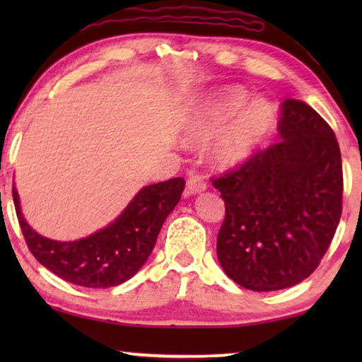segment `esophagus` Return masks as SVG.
<instances>
[{"label":"esophagus","instance_id":"34e87169","mask_svg":"<svg viewBox=\"0 0 362 362\" xmlns=\"http://www.w3.org/2000/svg\"><path fill=\"white\" fill-rule=\"evenodd\" d=\"M206 188H207V185H206L204 177H201V175H192V177H189V179L187 180V193H188V194L201 193V192H204Z\"/></svg>","mask_w":362,"mask_h":362}]
</instances>
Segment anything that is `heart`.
<instances>
[{
  "mask_svg": "<svg viewBox=\"0 0 362 362\" xmlns=\"http://www.w3.org/2000/svg\"><path fill=\"white\" fill-rule=\"evenodd\" d=\"M276 113L265 99L249 102L240 86H230L212 94L185 127V142L201 145L217 136L212 159L220 166H233L246 159L272 131Z\"/></svg>",
  "mask_w": 362,
  "mask_h": 362,
  "instance_id": "obj_1",
  "label": "heart"
}]
</instances>
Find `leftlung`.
Listing matches in <instances>:
<instances>
[{
  "instance_id": "obj_1",
  "label": "left lung",
  "mask_w": 362,
  "mask_h": 362,
  "mask_svg": "<svg viewBox=\"0 0 362 362\" xmlns=\"http://www.w3.org/2000/svg\"><path fill=\"white\" fill-rule=\"evenodd\" d=\"M279 116V142L212 177L225 201L218 262L228 278L257 292L308 278L341 217V156L332 127L293 99L281 103Z\"/></svg>"
}]
</instances>
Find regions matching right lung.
Segmentation results:
<instances>
[{"label":"right lung","instance_id":"right-lung-1","mask_svg":"<svg viewBox=\"0 0 362 362\" xmlns=\"http://www.w3.org/2000/svg\"><path fill=\"white\" fill-rule=\"evenodd\" d=\"M183 188L182 177L145 187L113 223L69 243L47 240L30 228L14 187L12 198L27 246L42 267L71 284L107 289L124 283L142 268L164 220L180 201Z\"/></svg>","mask_w":362,"mask_h":362}]
</instances>
